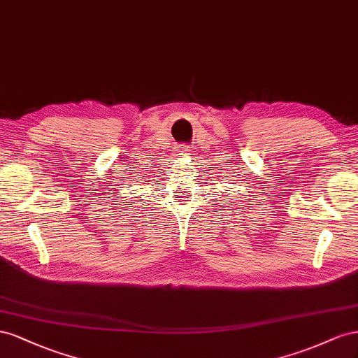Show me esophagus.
<instances>
[{
    "instance_id": "34e87169",
    "label": "esophagus",
    "mask_w": 358,
    "mask_h": 358,
    "mask_svg": "<svg viewBox=\"0 0 358 358\" xmlns=\"http://www.w3.org/2000/svg\"><path fill=\"white\" fill-rule=\"evenodd\" d=\"M190 148L189 147H186V145H182V147H180V155H185V156H187V155H190Z\"/></svg>"
}]
</instances>
